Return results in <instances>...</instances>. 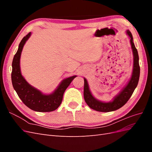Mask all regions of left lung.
Returning a JSON list of instances; mask_svg holds the SVG:
<instances>
[{"mask_svg": "<svg viewBox=\"0 0 152 152\" xmlns=\"http://www.w3.org/2000/svg\"><path fill=\"white\" fill-rule=\"evenodd\" d=\"M126 34L129 37L131 48L133 53V70L131 79L126 86L114 98L111 102H102L96 99L92 95L87 80L84 78V98L85 102L89 107L96 111L102 112H108L117 110L121 108L129 99L137 86L140 75V67L139 65V56L137 50L133 42L132 35L129 30L126 31Z\"/></svg>", "mask_w": 152, "mask_h": 152, "instance_id": "obj_1", "label": "left lung"}]
</instances>
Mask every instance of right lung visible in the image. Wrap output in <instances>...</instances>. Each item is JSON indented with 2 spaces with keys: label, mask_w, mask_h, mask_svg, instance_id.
<instances>
[{
  "label": "right lung",
  "mask_w": 152,
  "mask_h": 152,
  "mask_svg": "<svg viewBox=\"0 0 152 152\" xmlns=\"http://www.w3.org/2000/svg\"><path fill=\"white\" fill-rule=\"evenodd\" d=\"M30 35V32L23 38L13 58L11 73L12 86L19 98L27 107L35 112H52L56 110L61 104L66 89L77 76L74 75L63 80L57 89L50 94H44L30 85L21 75L20 56L23 48Z\"/></svg>",
  "instance_id": "add662e5"
}]
</instances>
